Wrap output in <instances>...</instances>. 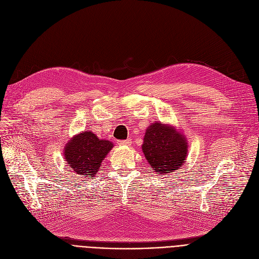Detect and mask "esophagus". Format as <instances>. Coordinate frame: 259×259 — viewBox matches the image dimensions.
<instances>
[{
	"instance_id": "1",
	"label": "esophagus",
	"mask_w": 259,
	"mask_h": 259,
	"mask_svg": "<svg viewBox=\"0 0 259 259\" xmlns=\"http://www.w3.org/2000/svg\"><path fill=\"white\" fill-rule=\"evenodd\" d=\"M119 145H126V146H130L132 144V141L129 139V140H125V141H119L118 142Z\"/></svg>"
}]
</instances>
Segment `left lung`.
Returning <instances> with one entry per match:
<instances>
[{"label": "left lung", "mask_w": 259, "mask_h": 259, "mask_svg": "<svg viewBox=\"0 0 259 259\" xmlns=\"http://www.w3.org/2000/svg\"><path fill=\"white\" fill-rule=\"evenodd\" d=\"M143 141L142 150L146 160L160 176L178 170L186 162V137L171 125L157 121L150 123Z\"/></svg>", "instance_id": "left-lung-1"}]
</instances>
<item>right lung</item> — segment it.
<instances>
[{
    "instance_id": "obj_1",
    "label": "right lung",
    "mask_w": 259,
    "mask_h": 259,
    "mask_svg": "<svg viewBox=\"0 0 259 259\" xmlns=\"http://www.w3.org/2000/svg\"><path fill=\"white\" fill-rule=\"evenodd\" d=\"M113 146L110 141L98 139L92 131H82L65 144L64 160L77 175L91 179L97 174L102 162Z\"/></svg>"
}]
</instances>
